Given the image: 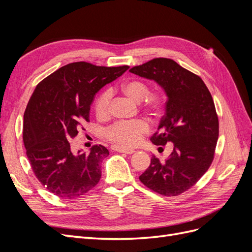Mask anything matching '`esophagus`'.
Here are the masks:
<instances>
[{"label":"esophagus","instance_id":"34e87169","mask_svg":"<svg viewBox=\"0 0 252 252\" xmlns=\"http://www.w3.org/2000/svg\"><path fill=\"white\" fill-rule=\"evenodd\" d=\"M112 150L122 152V154H126V155H132L133 152H135L133 149H126L123 147H119V146H112Z\"/></svg>","mask_w":252,"mask_h":252}]
</instances>
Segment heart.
<instances>
[{
    "instance_id": "b5f03b06",
    "label": "heart",
    "mask_w": 252,
    "mask_h": 252,
    "mask_svg": "<svg viewBox=\"0 0 252 252\" xmlns=\"http://www.w3.org/2000/svg\"><path fill=\"white\" fill-rule=\"evenodd\" d=\"M123 93L136 103L144 99V105L147 110L158 113L162 109L163 98L158 94H149L146 84L139 80H131L123 84ZM112 100L111 89H106L97 96L94 103V110L97 118H106L110 113V105ZM149 131V126L145 121L138 120L133 122H118L106 130V136L117 145L124 148H129L138 145L142 135Z\"/></svg>"
}]
</instances>
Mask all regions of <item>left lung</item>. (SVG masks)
<instances>
[{
  "label": "left lung",
  "instance_id": "obj_1",
  "mask_svg": "<svg viewBox=\"0 0 252 252\" xmlns=\"http://www.w3.org/2000/svg\"><path fill=\"white\" fill-rule=\"evenodd\" d=\"M129 71L163 89L165 114L151 142L159 146L173 144L165 162L152 156L140 181L159 194L179 195L192 187L212 163L219 138L212 96L200 77L170 59H154Z\"/></svg>",
  "mask_w": 252,
  "mask_h": 252
}]
</instances>
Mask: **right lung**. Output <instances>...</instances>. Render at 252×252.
Instances as JSON below:
<instances>
[{
	"mask_svg": "<svg viewBox=\"0 0 252 252\" xmlns=\"http://www.w3.org/2000/svg\"><path fill=\"white\" fill-rule=\"evenodd\" d=\"M128 68L70 63L37 84L24 113L23 141L35 177L51 193L73 199L100 181L108 149L96 145L89 154L75 152L70 141L89 122L95 94Z\"/></svg>",
	"mask_w": 252,
	"mask_h": 252,
	"instance_id": "add662e5",
	"label": "right lung"
}]
</instances>
